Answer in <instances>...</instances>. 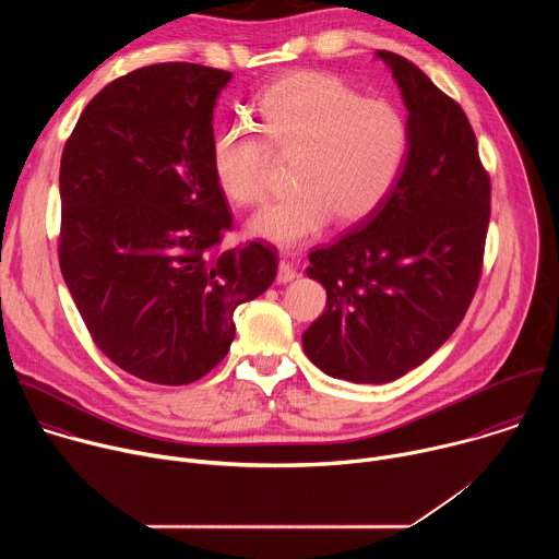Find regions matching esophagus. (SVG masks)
<instances>
[{
	"label": "esophagus",
	"instance_id": "1",
	"mask_svg": "<svg viewBox=\"0 0 559 559\" xmlns=\"http://www.w3.org/2000/svg\"><path fill=\"white\" fill-rule=\"evenodd\" d=\"M298 274H296V267L289 263V261H281L278 263V274H276V281L278 283H289L294 281Z\"/></svg>",
	"mask_w": 559,
	"mask_h": 559
}]
</instances>
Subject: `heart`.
<instances>
[{
    "instance_id": "b5f03b06",
    "label": "heart",
    "mask_w": 559,
    "mask_h": 559,
    "mask_svg": "<svg viewBox=\"0 0 559 559\" xmlns=\"http://www.w3.org/2000/svg\"><path fill=\"white\" fill-rule=\"evenodd\" d=\"M257 136L229 123L212 139L210 162L221 192L257 205L270 192L274 154L292 156L287 197L250 221V234L292 250L332 218L356 225L373 216L401 183L412 156V126L391 102L365 99L330 72L298 70L270 84L250 108Z\"/></svg>"
}]
</instances>
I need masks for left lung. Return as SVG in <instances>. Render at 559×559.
Here are the masks:
<instances>
[{"label": "left lung", "mask_w": 559, "mask_h": 559, "mask_svg": "<svg viewBox=\"0 0 559 559\" xmlns=\"http://www.w3.org/2000/svg\"><path fill=\"white\" fill-rule=\"evenodd\" d=\"M409 110L412 156L389 201L336 243L309 254L328 307L302 334L332 378L382 384L438 352L462 323L483 274L491 181L473 128L405 57L378 50Z\"/></svg>", "instance_id": "1"}]
</instances>
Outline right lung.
<instances>
[{
  "mask_svg": "<svg viewBox=\"0 0 559 559\" xmlns=\"http://www.w3.org/2000/svg\"><path fill=\"white\" fill-rule=\"evenodd\" d=\"M231 72L170 61L108 84L59 168V267L95 345L154 384H190L234 341V311L276 278L274 248L221 252L212 115Z\"/></svg>",
  "mask_w": 559,
  "mask_h": 559,
  "instance_id": "add662e5",
  "label": "right lung"
}]
</instances>
